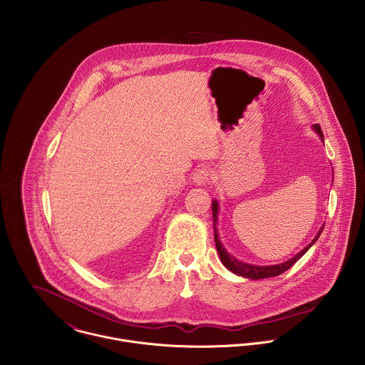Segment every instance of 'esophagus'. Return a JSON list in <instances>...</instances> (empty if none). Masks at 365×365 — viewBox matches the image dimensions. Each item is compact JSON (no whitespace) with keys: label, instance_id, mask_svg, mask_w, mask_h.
I'll return each mask as SVG.
<instances>
[{"label":"esophagus","instance_id":"1","mask_svg":"<svg viewBox=\"0 0 365 365\" xmlns=\"http://www.w3.org/2000/svg\"><path fill=\"white\" fill-rule=\"evenodd\" d=\"M209 178H210V171H209L208 168H205V167L198 168V170L194 173V175H192V180H194V182H195L197 185H204V184H207L209 181Z\"/></svg>","mask_w":365,"mask_h":365}]
</instances>
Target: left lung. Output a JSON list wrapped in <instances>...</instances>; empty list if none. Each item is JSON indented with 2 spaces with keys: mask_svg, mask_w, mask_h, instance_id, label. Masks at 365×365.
Segmentation results:
<instances>
[{
  "mask_svg": "<svg viewBox=\"0 0 365 365\" xmlns=\"http://www.w3.org/2000/svg\"><path fill=\"white\" fill-rule=\"evenodd\" d=\"M313 129L317 132V135H319L320 139L323 140V132H322V129H320V125H319V123L313 125ZM212 213H213L215 243H216V249H217L220 261H222L223 265H225L229 271H232L233 274H237V275H240V277L250 278V279H261V278L275 277V275H279V274L285 272L287 269H289L297 261L299 260V259L312 247L313 243L319 239V236H320V233H322V230H323V227H324V226H323V227L319 230V233H317L316 237L313 239L312 243H311L309 246H307L302 252H299L295 257H292V259H289L288 261H284V262H281V264H277V265H264V267H261V265H252V264H246V262H243V261H239L237 259H235L233 256H230V255L225 250L223 245L220 243V240H219V237H217V232H216V220H217V202H216V201L212 202Z\"/></svg>",
  "mask_w": 365,
  "mask_h": 365,
  "instance_id": "8db88e82",
  "label": "left lung"
}]
</instances>
